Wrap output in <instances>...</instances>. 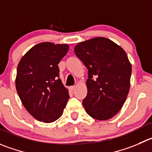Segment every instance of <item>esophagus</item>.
<instances>
[{"label": "esophagus", "mask_w": 152, "mask_h": 152, "mask_svg": "<svg viewBox=\"0 0 152 152\" xmlns=\"http://www.w3.org/2000/svg\"><path fill=\"white\" fill-rule=\"evenodd\" d=\"M75 89H76V86H72L69 87V89H70L71 91H74Z\"/></svg>", "instance_id": "obj_1"}]
</instances>
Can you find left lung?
<instances>
[{
    "mask_svg": "<svg viewBox=\"0 0 152 152\" xmlns=\"http://www.w3.org/2000/svg\"><path fill=\"white\" fill-rule=\"evenodd\" d=\"M74 50L88 69L85 110L97 120L110 119L122 109L130 89L132 69L126 52L105 37L79 42Z\"/></svg>",
    "mask_w": 152,
    "mask_h": 152,
    "instance_id": "1",
    "label": "left lung"
}]
</instances>
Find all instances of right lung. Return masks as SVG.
Here are the masks:
<instances>
[{"label": "right lung", "instance_id": "1", "mask_svg": "<svg viewBox=\"0 0 152 152\" xmlns=\"http://www.w3.org/2000/svg\"><path fill=\"white\" fill-rule=\"evenodd\" d=\"M69 48L68 44L39 43L18 63L17 92L25 109L38 121L50 123L63 115L69 95L60 78L57 65Z\"/></svg>", "mask_w": 152, "mask_h": 152}]
</instances>
